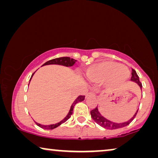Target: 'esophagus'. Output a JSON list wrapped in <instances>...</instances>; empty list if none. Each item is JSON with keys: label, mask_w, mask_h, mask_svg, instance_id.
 Returning <instances> with one entry per match:
<instances>
[{"label": "esophagus", "mask_w": 158, "mask_h": 158, "mask_svg": "<svg viewBox=\"0 0 158 158\" xmlns=\"http://www.w3.org/2000/svg\"><path fill=\"white\" fill-rule=\"evenodd\" d=\"M96 96V94L94 92H90L89 93V94H88L87 95H86V97H88V96Z\"/></svg>", "instance_id": "1"}]
</instances>
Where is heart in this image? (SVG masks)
<instances>
[{"label":"heart","instance_id":"heart-1","mask_svg":"<svg viewBox=\"0 0 158 158\" xmlns=\"http://www.w3.org/2000/svg\"><path fill=\"white\" fill-rule=\"evenodd\" d=\"M86 78L95 83H101L106 81L110 86L124 82L129 76V69L121 65L117 62L101 61L86 68Z\"/></svg>","mask_w":158,"mask_h":158}]
</instances>
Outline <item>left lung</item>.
<instances>
[{
  "label": "left lung",
  "mask_w": 158,
  "mask_h": 158,
  "mask_svg": "<svg viewBox=\"0 0 158 158\" xmlns=\"http://www.w3.org/2000/svg\"><path fill=\"white\" fill-rule=\"evenodd\" d=\"M131 81L137 83L138 85H139L140 88L142 89V85L141 82L139 81V76H138L137 73H136V71L134 70V69H131ZM137 112H138V110L136 111V113L135 114V115L132 116V118H130L129 121H127V122H125L124 123H115V122H111V121L106 119V118L103 117V116L101 115L100 113H99V111L98 110V107L95 108L94 109H93L90 111V115H91V117L93 119H94L98 125H100L101 127H103V128L107 129H116L122 128V127H126L128 124H130V123L133 121L134 118H135Z\"/></svg>",
  "instance_id": "obj_1"
}]
</instances>
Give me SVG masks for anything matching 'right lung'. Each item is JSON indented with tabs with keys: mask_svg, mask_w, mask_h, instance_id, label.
<instances>
[{
	"mask_svg": "<svg viewBox=\"0 0 158 158\" xmlns=\"http://www.w3.org/2000/svg\"><path fill=\"white\" fill-rule=\"evenodd\" d=\"M76 61H77V60H75L74 59H73V58H70L69 57H58V58H55V59L49 60V61L45 62V63L43 64V65H47V64H60V65H64V66H66V67H71L75 64V62ZM34 74V73H33V74H32L31 78H30V81H31V77H32V76H33ZM30 81H29V82H30ZM84 99H85V96H79L78 97H77V98L75 100L74 102L73 103L72 106H71L70 109V111H69V113L68 114V115H67L65 117H64V118H63V119H62V121H60V122L57 123V124H50V125H42V124H39V123H36V122H35V123L36 124V125H37V126H39L40 127H41V128H42L44 129H55V128H56V127H59L60 125L63 124V123L65 122L67 120L69 119V118H70L71 115L73 114V109H74L75 105L77 103L81 102V101H83Z\"/></svg>",
	"mask_w": 158,
	"mask_h": 158,
	"instance_id": "right-lung-1",
	"label": "right lung"
}]
</instances>
